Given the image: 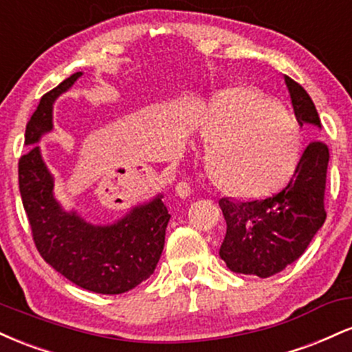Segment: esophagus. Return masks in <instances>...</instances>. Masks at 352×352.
Segmentation results:
<instances>
[{
    "mask_svg": "<svg viewBox=\"0 0 352 352\" xmlns=\"http://www.w3.org/2000/svg\"><path fill=\"white\" fill-rule=\"evenodd\" d=\"M175 192H177V195L180 197V199H187V197L192 195L193 188H192V185L188 184V182H179V184L175 185Z\"/></svg>",
    "mask_w": 352,
    "mask_h": 352,
    "instance_id": "obj_1",
    "label": "esophagus"
}]
</instances>
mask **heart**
Wrapping results in <instances>:
<instances>
[{
    "label": "heart",
    "mask_w": 352,
    "mask_h": 352,
    "mask_svg": "<svg viewBox=\"0 0 352 352\" xmlns=\"http://www.w3.org/2000/svg\"><path fill=\"white\" fill-rule=\"evenodd\" d=\"M207 167L233 195L256 197L296 172L302 131L292 111L253 87H232L208 102L199 125Z\"/></svg>",
    "instance_id": "1"
}]
</instances>
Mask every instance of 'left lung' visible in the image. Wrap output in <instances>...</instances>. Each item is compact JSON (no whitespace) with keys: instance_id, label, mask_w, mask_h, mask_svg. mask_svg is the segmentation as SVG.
Masks as SVG:
<instances>
[{"instance_id":"obj_1","label":"left lung","mask_w":352,"mask_h":352,"mask_svg":"<svg viewBox=\"0 0 352 352\" xmlns=\"http://www.w3.org/2000/svg\"><path fill=\"white\" fill-rule=\"evenodd\" d=\"M300 125L321 127L318 111L301 84L285 76ZM329 148L314 139L302 151L300 165L286 187L263 200L220 204L227 235L221 260L233 273L268 278L283 272L308 248L326 220L324 190Z\"/></svg>"}]
</instances>
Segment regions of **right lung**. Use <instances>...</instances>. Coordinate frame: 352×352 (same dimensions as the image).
<instances>
[{
	"instance_id": "obj_1",
	"label": "right lung",
	"mask_w": 352,
	"mask_h": 352,
	"mask_svg": "<svg viewBox=\"0 0 352 352\" xmlns=\"http://www.w3.org/2000/svg\"><path fill=\"white\" fill-rule=\"evenodd\" d=\"M82 72L64 79L39 100L26 124L24 142L31 145L18 162L19 192L31 235L46 263L64 278L99 294H120L152 276L162 254L165 230L170 220L167 207L157 197L135 207L109 227H92L66 213L52 197V177L38 145L52 127V102L67 91Z\"/></svg>"
}]
</instances>
